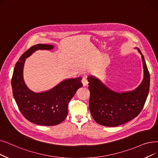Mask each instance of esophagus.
<instances>
[{
    "instance_id": "esophagus-1",
    "label": "esophagus",
    "mask_w": 158,
    "mask_h": 158,
    "mask_svg": "<svg viewBox=\"0 0 158 158\" xmlns=\"http://www.w3.org/2000/svg\"><path fill=\"white\" fill-rule=\"evenodd\" d=\"M82 83H83V85L84 86H86L88 85V79H87V77H83V79H82Z\"/></svg>"
}]
</instances>
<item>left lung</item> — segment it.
<instances>
[{
    "label": "left lung",
    "mask_w": 158,
    "mask_h": 158,
    "mask_svg": "<svg viewBox=\"0 0 158 158\" xmlns=\"http://www.w3.org/2000/svg\"><path fill=\"white\" fill-rule=\"evenodd\" d=\"M141 55L144 77L139 86L132 91L117 92L108 88L95 77L88 76L90 92L89 107L94 119L106 127H118L139 115L145 105L150 88V74L144 56Z\"/></svg>",
    "instance_id": "left-lung-1"
}]
</instances>
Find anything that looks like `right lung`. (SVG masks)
Segmentation results:
<instances>
[{
    "label": "right lung",
    "instance_id": "right-lung-1",
    "mask_svg": "<svg viewBox=\"0 0 158 158\" xmlns=\"http://www.w3.org/2000/svg\"><path fill=\"white\" fill-rule=\"evenodd\" d=\"M52 45H34L24 53L17 61L11 79L13 95L20 112L35 124L53 126L63 122L68 115V102L77 90L83 86L82 77L66 79L50 90L34 92L26 86L23 78L26 59L39 50H52Z\"/></svg>",
    "mask_w": 158,
    "mask_h": 158
}]
</instances>
